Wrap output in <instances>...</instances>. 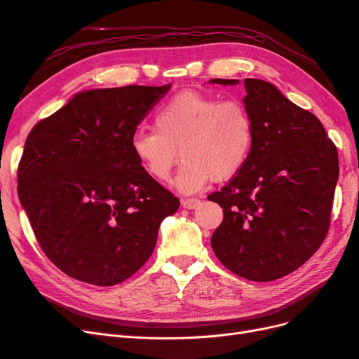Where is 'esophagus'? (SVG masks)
<instances>
[{
  "label": "esophagus",
  "mask_w": 359,
  "mask_h": 359,
  "mask_svg": "<svg viewBox=\"0 0 359 359\" xmlns=\"http://www.w3.org/2000/svg\"><path fill=\"white\" fill-rule=\"evenodd\" d=\"M199 205H201V201H199V199L187 198V199H182V201H181V206H182V208H187V210H194V208H198Z\"/></svg>",
  "instance_id": "34e87169"
}]
</instances>
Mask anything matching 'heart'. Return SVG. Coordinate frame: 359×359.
Here are the masks:
<instances>
[{"mask_svg": "<svg viewBox=\"0 0 359 359\" xmlns=\"http://www.w3.org/2000/svg\"><path fill=\"white\" fill-rule=\"evenodd\" d=\"M253 139V119L243 103L182 91L160 106L153 130L132 136L130 151L149 178L168 182L180 149L182 166L177 187L194 193L211 180L233 177L247 161Z\"/></svg>", "mask_w": 359, "mask_h": 359, "instance_id": "1", "label": "heart"}]
</instances>
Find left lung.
<instances>
[{"mask_svg":"<svg viewBox=\"0 0 359 359\" xmlns=\"http://www.w3.org/2000/svg\"><path fill=\"white\" fill-rule=\"evenodd\" d=\"M244 86L253 148L227 186L208 196L223 208L211 245L236 276L273 281L306 264L327 236L339 154L319 119L273 83L245 79Z\"/></svg>","mask_w":359,"mask_h":359,"instance_id":"left-lung-1","label":"left lung"}]
</instances>
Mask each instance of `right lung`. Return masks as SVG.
<instances>
[{
	"instance_id": "1",
	"label": "right lung",
	"mask_w": 359,
	"mask_h": 359,
	"mask_svg": "<svg viewBox=\"0 0 359 359\" xmlns=\"http://www.w3.org/2000/svg\"><path fill=\"white\" fill-rule=\"evenodd\" d=\"M170 90L128 85L76 94L29 132L18 194L43 252L95 286L132 277L149 259L178 198L139 168L130 139Z\"/></svg>"
}]
</instances>
